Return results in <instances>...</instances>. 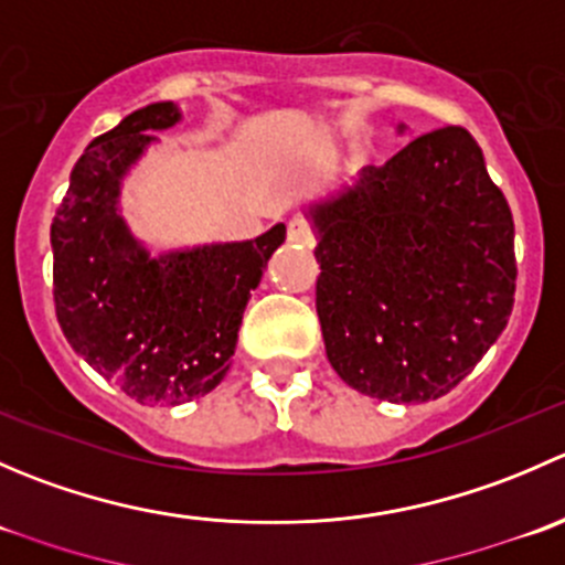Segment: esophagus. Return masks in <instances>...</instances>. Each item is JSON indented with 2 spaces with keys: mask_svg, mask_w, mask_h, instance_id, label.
I'll list each match as a JSON object with an SVG mask.
<instances>
[{
  "mask_svg": "<svg viewBox=\"0 0 565 565\" xmlns=\"http://www.w3.org/2000/svg\"><path fill=\"white\" fill-rule=\"evenodd\" d=\"M287 241L289 243H300V246H311L315 243V230L306 218H292L287 224Z\"/></svg>",
  "mask_w": 565,
  "mask_h": 565,
  "instance_id": "34e87169",
  "label": "esophagus"
}]
</instances>
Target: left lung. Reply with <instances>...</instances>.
I'll return each mask as SVG.
<instances>
[{
	"instance_id": "left-lung-1",
	"label": "left lung",
	"mask_w": 565,
	"mask_h": 565,
	"mask_svg": "<svg viewBox=\"0 0 565 565\" xmlns=\"http://www.w3.org/2000/svg\"><path fill=\"white\" fill-rule=\"evenodd\" d=\"M309 218L324 352L350 388L396 404L446 396L509 324L514 218L465 128L418 136Z\"/></svg>"
}]
</instances>
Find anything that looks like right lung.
<instances>
[{"label":"right lung","mask_w":565,"mask_h":565,"mask_svg":"<svg viewBox=\"0 0 565 565\" xmlns=\"http://www.w3.org/2000/svg\"><path fill=\"white\" fill-rule=\"evenodd\" d=\"M180 122L172 100L128 114L89 141L51 224L54 306L67 344L141 404H182L226 377L250 289L287 237L276 224L243 243L150 256L119 215L125 174Z\"/></svg>","instance_id":"obj_1"}]
</instances>
